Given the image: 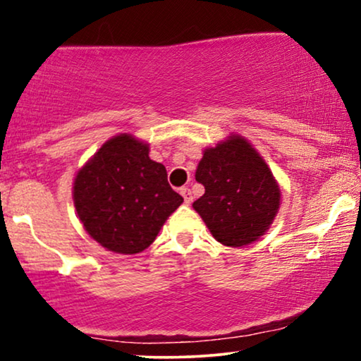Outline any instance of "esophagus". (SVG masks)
I'll return each mask as SVG.
<instances>
[{"mask_svg": "<svg viewBox=\"0 0 361 361\" xmlns=\"http://www.w3.org/2000/svg\"><path fill=\"white\" fill-rule=\"evenodd\" d=\"M180 194H182V197H184V202H185L187 205L192 204V200H194V197H192V192H190V189H187V187H182V189H180Z\"/></svg>", "mask_w": 361, "mask_h": 361, "instance_id": "obj_1", "label": "esophagus"}]
</instances>
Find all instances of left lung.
Returning a JSON list of instances; mask_svg holds the SVG:
<instances>
[{"mask_svg": "<svg viewBox=\"0 0 361 361\" xmlns=\"http://www.w3.org/2000/svg\"><path fill=\"white\" fill-rule=\"evenodd\" d=\"M195 180L205 187V194L192 207L225 246L253 243L268 231L279 210L281 190L273 172L240 135L207 147Z\"/></svg>", "mask_w": 361, "mask_h": 361, "instance_id": "left-lung-1", "label": "left lung"}]
</instances>
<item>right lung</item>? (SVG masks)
I'll return each mask as SVG.
<instances>
[{
	"label": "right lung",
	"mask_w": 361,
	"mask_h": 361,
	"mask_svg": "<svg viewBox=\"0 0 361 361\" xmlns=\"http://www.w3.org/2000/svg\"><path fill=\"white\" fill-rule=\"evenodd\" d=\"M182 202L149 145L126 133L108 140L73 179L83 228L113 253L145 251Z\"/></svg>",
	"instance_id": "1"
}]
</instances>
